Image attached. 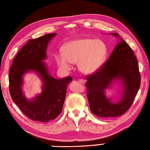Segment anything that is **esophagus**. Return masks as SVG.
<instances>
[{"instance_id":"esophagus-1","label":"esophagus","mask_w":150,"mask_h":150,"mask_svg":"<svg viewBox=\"0 0 150 150\" xmlns=\"http://www.w3.org/2000/svg\"><path fill=\"white\" fill-rule=\"evenodd\" d=\"M79 82L82 83V84H84L85 83V81L84 79H79Z\"/></svg>"}]
</instances>
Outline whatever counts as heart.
I'll return each instance as SVG.
<instances>
[{"label":"heart","mask_w":150,"mask_h":150,"mask_svg":"<svg viewBox=\"0 0 150 150\" xmlns=\"http://www.w3.org/2000/svg\"><path fill=\"white\" fill-rule=\"evenodd\" d=\"M63 54L56 56V62L62 69L68 70L77 62L84 73H92L99 69L107 56L105 43L92 38H80L67 42L62 48Z\"/></svg>","instance_id":"obj_1"}]
</instances>
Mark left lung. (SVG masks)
Returning a JSON list of instances; mask_svg holds the SVG:
<instances>
[{
	"label": "left lung",
	"instance_id": "8db88e82",
	"mask_svg": "<svg viewBox=\"0 0 150 150\" xmlns=\"http://www.w3.org/2000/svg\"><path fill=\"white\" fill-rule=\"evenodd\" d=\"M116 37L117 34L113 33ZM108 60L96 71L86 75V94L91 112L100 117L123 115L131 107L140 86L141 75L137 58L130 46L121 39ZM121 78L125 89L118 104H112L104 91L113 79Z\"/></svg>",
	"mask_w": 150,
	"mask_h": 150
}]
</instances>
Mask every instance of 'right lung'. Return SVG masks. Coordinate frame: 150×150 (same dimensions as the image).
Returning <instances> with one entry per match:
<instances>
[{"label":"right lung","instance_id":"add662e5","mask_svg":"<svg viewBox=\"0 0 150 150\" xmlns=\"http://www.w3.org/2000/svg\"><path fill=\"white\" fill-rule=\"evenodd\" d=\"M56 33L46 34L37 39H29L13 59L9 71V89L11 98L24 115L33 121L48 122L56 119L63 108L67 86L72 77L67 76L56 79L48 74L42 60L47 58L48 42ZM33 70L40 73L44 85L42 93L33 101H28L21 86L22 76Z\"/></svg>","mask_w":150,"mask_h":150}]
</instances>
